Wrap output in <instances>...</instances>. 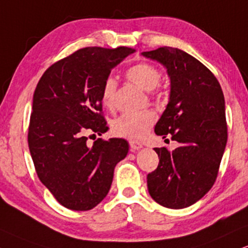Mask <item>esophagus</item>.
I'll return each mask as SVG.
<instances>
[{
	"label": "esophagus",
	"instance_id": "34e87169",
	"mask_svg": "<svg viewBox=\"0 0 248 248\" xmlns=\"http://www.w3.org/2000/svg\"><path fill=\"white\" fill-rule=\"evenodd\" d=\"M129 145H130V150L131 152H135V151H139L140 149H142L143 145L139 142H135V140H130L129 142Z\"/></svg>",
	"mask_w": 248,
	"mask_h": 248
}]
</instances>
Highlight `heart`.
Returning a JSON list of instances; mask_svg holds the SVG:
<instances>
[{
  "mask_svg": "<svg viewBox=\"0 0 248 248\" xmlns=\"http://www.w3.org/2000/svg\"><path fill=\"white\" fill-rule=\"evenodd\" d=\"M127 79L144 92H152L160 82L161 74L158 68L147 62H140L128 68L126 72ZM118 83L114 78L109 77L105 80L102 87L101 99L102 104L106 108L113 109L115 106ZM156 115L151 109L137 112V113L122 114L114 121L112 130L119 137L131 140H140L146 136L150 128L155 122Z\"/></svg>",
  "mask_w": 248,
  "mask_h": 248,
  "instance_id": "1",
  "label": "heart"
}]
</instances>
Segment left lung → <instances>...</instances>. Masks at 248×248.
Here are the masks:
<instances>
[{"label": "left lung", "mask_w": 248, "mask_h": 248, "mask_svg": "<svg viewBox=\"0 0 248 248\" xmlns=\"http://www.w3.org/2000/svg\"><path fill=\"white\" fill-rule=\"evenodd\" d=\"M167 70L168 104L155 133L180 146L155 147L159 165L147 175L152 199L167 208L189 207L211 190L227 145L225 102L214 74L183 50L162 46L142 52Z\"/></svg>", "instance_id": "obj_1"}]
</instances>
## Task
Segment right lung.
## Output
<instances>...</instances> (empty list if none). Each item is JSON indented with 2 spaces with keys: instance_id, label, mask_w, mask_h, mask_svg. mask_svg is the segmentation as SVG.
<instances>
[{
  "instance_id": "1",
  "label": "right lung",
  "mask_w": 248,
  "mask_h": 248,
  "mask_svg": "<svg viewBox=\"0 0 248 248\" xmlns=\"http://www.w3.org/2000/svg\"><path fill=\"white\" fill-rule=\"evenodd\" d=\"M134 52L126 46L80 49L51 65L34 92L28 146L36 174L72 211H89L108 196L115 166L129 150L122 139L89 145L86 134L108 131L102 87L112 68Z\"/></svg>"
}]
</instances>
